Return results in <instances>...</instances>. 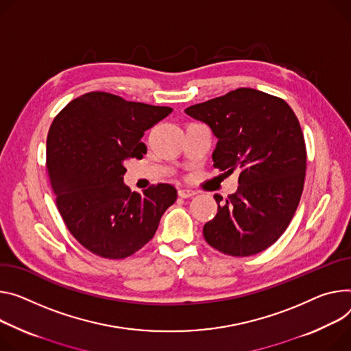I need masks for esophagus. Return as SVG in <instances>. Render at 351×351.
Returning a JSON list of instances; mask_svg holds the SVG:
<instances>
[{"instance_id":"esophagus-1","label":"esophagus","mask_w":351,"mask_h":351,"mask_svg":"<svg viewBox=\"0 0 351 351\" xmlns=\"http://www.w3.org/2000/svg\"><path fill=\"white\" fill-rule=\"evenodd\" d=\"M178 195H179V197H182V199H189V197H193L196 193L193 192V190H189V189H180L179 192H178Z\"/></svg>"}]
</instances>
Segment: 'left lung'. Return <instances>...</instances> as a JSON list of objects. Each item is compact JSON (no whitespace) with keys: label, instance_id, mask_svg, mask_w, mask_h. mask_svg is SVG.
I'll return each instance as SVG.
<instances>
[{"label":"left lung","instance_id":"left-lung-1","mask_svg":"<svg viewBox=\"0 0 351 351\" xmlns=\"http://www.w3.org/2000/svg\"><path fill=\"white\" fill-rule=\"evenodd\" d=\"M189 116L210 125L218 138L214 167L239 172L237 193L206 222L204 239L235 258L271 246L289 227L300 204L306 169V148L300 121L284 99L238 88L190 106Z\"/></svg>","mask_w":351,"mask_h":351}]
</instances>
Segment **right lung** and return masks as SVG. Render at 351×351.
<instances>
[{"instance_id": "add662e5", "label": "right lung", "mask_w": 351, "mask_h": 351, "mask_svg": "<svg viewBox=\"0 0 351 351\" xmlns=\"http://www.w3.org/2000/svg\"><path fill=\"white\" fill-rule=\"evenodd\" d=\"M171 112L97 90L81 95L54 117L46 167L56 204L71 235L97 256H132L152 239L175 203L172 184H152L140 195L123 183L124 162L147 154L144 132Z\"/></svg>"}]
</instances>
